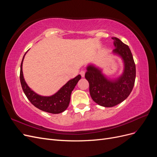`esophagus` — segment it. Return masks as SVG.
<instances>
[{"instance_id": "1", "label": "esophagus", "mask_w": 157, "mask_h": 157, "mask_svg": "<svg viewBox=\"0 0 157 157\" xmlns=\"http://www.w3.org/2000/svg\"><path fill=\"white\" fill-rule=\"evenodd\" d=\"M80 75H81V77H84V76H85V71H81L80 72Z\"/></svg>"}]
</instances>
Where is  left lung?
I'll return each instance as SVG.
<instances>
[{
    "label": "left lung",
    "instance_id": "left-lung-1",
    "mask_svg": "<svg viewBox=\"0 0 157 157\" xmlns=\"http://www.w3.org/2000/svg\"><path fill=\"white\" fill-rule=\"evenodd\" d=\"M115 48L111 54L119 57L123 63L122 74L111 78L103 69L92 63L88 65L85 78L89 82L90 96L98 105L111 107L121 103L130 94L136 79V65L128 46L116 37H112Z\"/></svg>",
    "mask_w": 157,
    "mask_h": 157
}]
</instances>
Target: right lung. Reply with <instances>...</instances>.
<instances>
[{
  "label": "right lung",
  "instance_id": "add662e5",
  "mask_svg": "<svg viewBox=\"0 0 157 157\" xmlns=\"http://www.w3.org/2000/svg\"><path fill=\"white\" fill-rule=\"evenodd\" d=\"M26 53L23 57L20 67V82L26 97L33 105L41 111L52 114H58L63 112L69 106L71 92L78 83V80L81 78V76L78 75L74 78L69 80L58 92L52 96H41L29 88L23 77L22 65Z\"/></svg>",
  "mask_w": 157,
  "mask_h": 157
}]
</instances>
